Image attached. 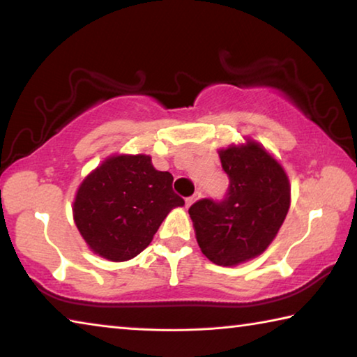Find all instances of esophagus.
Masks as SVG:
<instances>
[{
  "instance_id": "1",
  "label": "esophagus",
  "mask_w": 357,
  "mask_h": 357,
  "mask_svg": "<svg viewBox=\"0 0 357 357\" xmlns=\"http://www.w3.org/2000/svg\"><path fill=\"white\" fill-rule=\"evenodd\" d=\"M202 197V193L200 192H195V193H193V195L192 197H189V198H185V206L187 208H189L190 206V204H193V203H195L197 200H198V198H200Z\"/></svg>"
}]
</instances>
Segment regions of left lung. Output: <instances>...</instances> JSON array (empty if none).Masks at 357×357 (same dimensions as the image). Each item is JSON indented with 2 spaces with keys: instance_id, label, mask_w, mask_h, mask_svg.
Instances as JSON below:
<instances>
[{
  "instance_id": "left-lung-1",
  "label": "left lung",
  "mask_w": 357,
  "mask_h": 357,
  "mask_svg": "<svg viewBox=\"0 0 357 357\" xmlns=\"http://www.w3.org/2000/svg\"><path fill=\"white\" fill-rule=\"evenodd\" d=\"M229 185L222 200L203 198L189 214L204 257L219 266L249 261L268 249L289 209L285 170L257 142L219 151Z\"/></svg>"
}]
</instances>
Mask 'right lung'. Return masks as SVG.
<instances>
[{
	"label": "right lung",
	"instance_id": "add662e5",
	"mask_svg": "<svg viewBox=\"0 0 357 357\" xmlns=\"http://www.w3.org/2000/svg\"><path fill=\"white\" fill-rule=\"evenodd\" d=\"M172 184V173L155 170L149 155L108 157L78 187V231L102 258L128 261L146 249L168 213L184 204Z\"/></svg>",
	"mask_w": 357,
	"mask_h": 357
}]
</instances>
